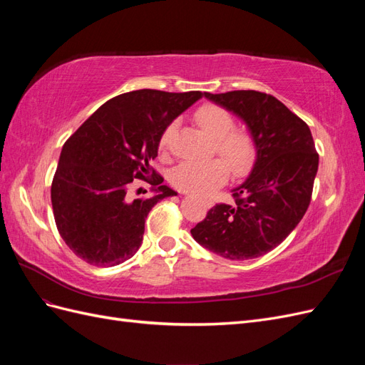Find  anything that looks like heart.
I'll return each instance as SVG.
<instances>
[{"label":"heart","instance_id":"obj_1","mask_svg":"<svg viewBox=\"0 0 365 365\" xmlns=\"http://www.w3.org/2000/svg\"><path fill=\"white\" fill-rule=\"evenodd\" d=\"M195 120L210 137L215 138V149L229 164L230 170L235 175L245 172L254 158L256 148L247 130L235 129L233 115L222 106L207 103L195 113ZM173 130L175 123L164 129L160 138L161 149H168ZM226 165L219 158L182 161L170 172V182L182 192L207 195L227 181Z\"/></svg>","mask_w":365,"mask_h":365}]
</instances>
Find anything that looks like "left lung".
Instances as JSON below:
<instances>
[{
    "instance_id": "8db88e82",
    "label": "left lung",
    "mask_w": 365,
    "mask_h": 365,
    "mask_svg": "<svg viewBox=\"0 0 365 365\" xmlns=\"http://www.w3.org/2000/svg\"><path fill=\"white\" fill-rule=\"evenodd\" d=\"M204 96L245 121L257 158L248 178L233 189L235 204H216L190 233L225 259H256L280 245L311 204L318 170L311 129L267 93Z\"/></svg>"
}]
</instances>
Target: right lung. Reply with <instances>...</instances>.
Here are the masks:
<instances>
[{
    "label": "right lung",
    "instance_id": "add662e5",
    "mask_svg": "<svg viewBox=\"0 0 365 365\" xmlns=\"http://www.w3.org/2000/svg\"><path fill=\"white\" fill-rule=\"evenodd\" d=\"M202 96L158 90L120 94L65 141L51 182V205L59 235L77 257L108 268L138 251L152 207L176 195L161 185L163 176L150 165L160 138ZM149 175L156 193L130 200V184Z\"/></svg>",
    "mask_w": 365,
    "mask_h": 365
}]
</instances>
